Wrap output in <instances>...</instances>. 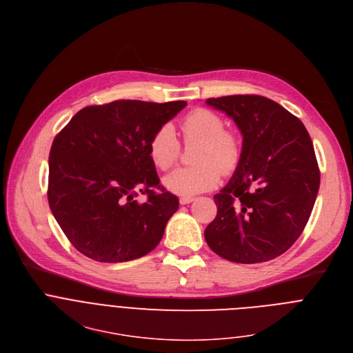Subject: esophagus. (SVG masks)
<instances>
[{
	"label": "esophagus",
	"instance_id": "esophagus-1",
	"mask_svg": "<svg viewBox=\"0 0 353 353\" xmlns=\"http://www.w3.org/2000/svg\"><path fill=\"white\" fill-rule=\"evenodd\" d=\"M192 201H194L192 196H181V198H180V205H188V203H191Z\"/></svg>",
	"mask_w": 353,
	"mask_h": 353
}]
</instances>
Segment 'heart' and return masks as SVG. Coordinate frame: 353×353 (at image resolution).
Wrapping results in <instances>:
<instances>
[{
	"instance_id": "b5f03b06",
	"label": "heart",
	"mask_w": 353,
	"mask_h": 353,
	"mask_svg": "<svg viewBox=\"0 0 353 353\" xmlns=\"http://www.w3.org/2000/svg\"><path fill=\"white\" fill-rule=\"evenodd\" d=\"M224 123L217 114L208 109L190 112L181 122L185 143H199L194 166H183L163 177L168 191L192 196L213 190L220 181V172L231 173L239 166L241 145L239 139L223 132ZM180 144L170 125L161 126L148 143L151 162L161 170L169 169L177 159Z\"/></svg>"
}]
</instances>
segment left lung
<instances>
[{"mask_svg":"<svg viewBox=\"0 0 353 353\" xmlns=\"http://www.w3.org/2000/svg\"><path fill=\"white\" fill-rule=\"evenodd\" d=\"M243 136L239 166L213 196L217 214L205 240L219 256L261 263L284 254L312 213L320 172L303 123L280 103L261 95L208 98Z\"/></svg>","mask_w":353,"mask_h":353,"instance_id":"left-lung-1","label":"left lung"}]
</instances>
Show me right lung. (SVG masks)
<instances>
[{
  "instance_id": "right-lung-1",
  "label": "right lung",
  "mask_w": 353,
  "mask_h": 353,
  "mask_svg": "<svg viewBox=\"0 0 353 353\" xmlns=\"http://www.w3.org/2000/svg\"><path fill=\"white\" fill-rule=\"evenodd\" d=\"M185 101L121 99L79 110L50 151L48 203L73 247L97 262L119 263L150 254L179 209L162 190L148 155L152 134ZM139 192L149 201L139 203Z\"/></svg>"
}]
</instances>
